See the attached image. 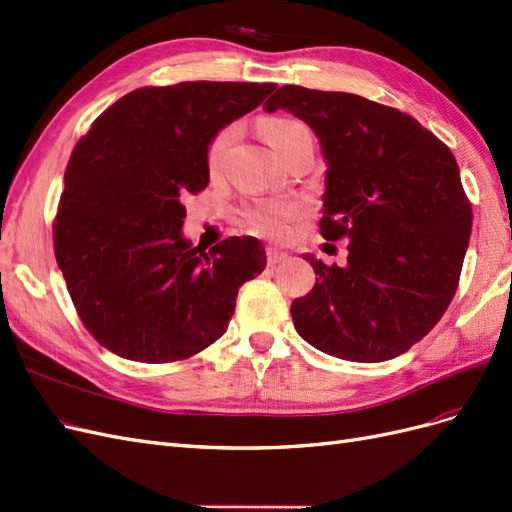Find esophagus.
Wrapping results in <instances>:
<instances>
[{"instance_id":"obj_1","label":"esophagus","mask_w":512,"mask_h":512,"mask_svg":"<svg viewBox=\"0 0 512 512\" xmlns=\"http://www.w3.org/2000/svg\"><path fill=\"white\" fill-rule=\"evenodd\" d=\"M288 252H284L282 247H277V245H269L267 247V262L271 267H275V265H280V262H284V260H288Z\"/></svg>"}]
</instances>
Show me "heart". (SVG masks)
<instances>
[{
	"label": "heart",
	"mask_w": 512,
	"mask_h": 512,
	"mask_svg": "<svg viewBox=\"0 0 512 512\" xmlns=\"http://www.w3.org/2000/svg\"><path fill=\"white\" fill-rule=\"evenodd\" d=\"M303 130V123L288 119V117H265L258 123V132L260 136L265 138L267 145L280 153L290 141L292 136ZM235 138V130L226 128L222 130L218 136L213 138V143L209 145V153H207V164L211 170H218L226 151ZM292 213V207L288 205H277V203H267V205H258L256 209H252L247 213L252 226L260 232H267V235H275V232L282 230V222Z\"/></svg>",
	"instance_id": "heart-1"
}]
</instances>
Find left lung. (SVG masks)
Here are the masks:
<instances>
[{"mask_svg": "<svg viewBox=\"0 0 512 512\" xmlns=\"http://www.w3.org/2000/svg\"><path fill=\"white\" fill-rule=\"evenodd\" d=\"M277 108L318 136L322 237L350 239L344 267L305 256L318 277L290 305L294 329L337 359H395L455 297L472 232L455 156L414 117L344 91L284 85L265 102Z\"/></svg>", "mask_w": 512, "mask_h": 512, "instance_id": "8db88e82", "label": "left lung"}]
</instances>
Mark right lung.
I'll list each match as a JSON object with an SVG mask.
<instances>
[{"mask_svg":"<svg viewBox=\"0 0 512 512\" xmlns=\"http://www.w3.org/2000/svg\"><path fill=\"white\" fill-rule=\"evenodd\" d=\"M275 83L194 81L119 98L76 143L53 228L57 265L89 333L138 363L220 339L239 288L267 267L256 237L209 252L183 237V196L207 188V153Z\"/></svg>","mask_w":512,"mask_h":512,"instance_id":"right-lung-1","label":"right lung"}]
</instances>
